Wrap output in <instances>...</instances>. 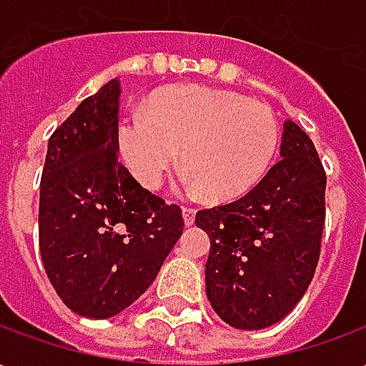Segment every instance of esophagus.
Listing matches in <instances>:
<instances>
[{"instance_id": "34e87169", "label": "esophagus", "mask_w": 366, "mask_h": 366, "mask_svg": "<svg viewBox=\"0 0 366 366\" xmlns=\"http://www.w3.org/2000/svg\"><path fill=\"white\" fill-rule=\"evenodd\" d=\"M182 219H184V225H186V227L194 225V219H196V209H192V207H184Z\"/></svg>"}]
</instances>
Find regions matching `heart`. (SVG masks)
I'll return each instance as SVG.
<instances>
[{
  "label": "heart",
  "instance_id": "obj_1",
  "mask_svg": "<svg viewBox=\"0 0 366 366\" xmlns=\"http://www.w3.org/2000/svg\"><path fill=\"white\" fill-rule=\"evenodd\" d=\"M280 129L267 105L235 92L178 84L149 96L144 112L117 125L125 167L147 190L159 188L178 160L186 186L217 204L245 196L274 160Z\"/></svg>",
  "mask_w": 366,
  "mask_h": 366
}]
</instances>
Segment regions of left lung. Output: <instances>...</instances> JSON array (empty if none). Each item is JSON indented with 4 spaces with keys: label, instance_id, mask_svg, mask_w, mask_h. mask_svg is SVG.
<instances>
[{
    "label": "left lung",
    "instance_id": "8db88e82",
    "mask_svg": "<svg viewBox=\"0 0 366 366\" xmlns=\"http://www.w3.org/2000/svg\"><path fill=\"white\" fill-rule=\"evenodd\" d=\"M280 157L247 196L196 214L209 237L207 300L237 330H264L290 314L320 259L325 172L312 139L290 119Z\"/></svg>",
    "mask_w": 366,
    "mask_h": 366
}]
</instances>
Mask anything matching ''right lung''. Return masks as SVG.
Wrapping results in <instances>:
<instances>
[{
    "instance_id": "1",
    "label": "right lung",
    "mask_w": 366,
    "mask_h": 366,
    "mask_svg": "<svg viewBox=\"0 0 366 366\" xmlns=\"http://www.w3.org/2000/svg\"><path fill=\"white\" fill-rule=\"evenodd\" d=\"M117 78L86 97L49 139L39 245L49 280L74 314L107 320L159 274L182 212L144 190L117 160Z\"/></svg>"
}]
</instances>
